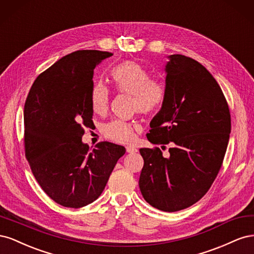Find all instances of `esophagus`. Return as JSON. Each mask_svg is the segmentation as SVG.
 I'll use <instances>...</instances> for the list:
<instances>
[{
  "label": "esophagus",
  "mask_w": 254,
  "mask_h": 254,
  "mask_svg": "<svg viewBox=\"0 0 254 254\" xmlns=\"http://www.w3.org/2000/svg\"><path fill=\"white\" fill-rule=\"evenodd\" d=\"M126 151H127L128 153H134V152L137 151V149L134 148V147H131V146H127V147H126Z\"/></svg>",
  "instance_id": "obj_1"
}]
</instances>
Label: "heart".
Masks as SVG:
<instances>
[{
	"mask_svg": "<svg viewBox=\"0 0 254 254\" xmlns=\"http://www.w3.org/2000/svg\"><path fill=\"white\" fill-rule=\"evenodd\" d=\"M114 88L119 92L133 95V108L141 113L150 114L162 106L165 90L162 83L152 80L150 73L136 61H124L111 71ZM110 93L103 82H96L91 88L90 104L92 111L103 115L109 108ZM108 139L118 143H130L134 137L133 126L128 122L113 120L103 127Z\"/></svg>",
	"mask_w": 254,
	"mask_h": 254,
	"instance_id": "b5f03b06",
	"label": "heart"
}]
</instances>
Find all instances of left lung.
<instances>
[{
    "label": "left lung",
    "mask_w": 254,
    "mask_h": 254,
    "mask_svg": "<svg viewBox=\"0 0 254 254\" xmlns=\"http://www.w3.org/2000/svg\"><path fill=\"white\" fill-rule=\"evenodd\" d=\"M165 98L150 122L147 139L168 144L141 148L144 159L139 186L144 199L164 212L180 211L201 199L220 170L231 132V118L217 81L198 61L168 56Z\"/></svg>",
    "instance_id": "left-lung-1"
}]
</instances>
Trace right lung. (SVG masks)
I'll return each mask as SVG.
<instances>
[{"label": "right lung", "mask_w": 254, "mask_h": 254, "mask_svg": "<svg viewBox=\"0 0 254 254\" xmlns=\"http://www.w3.org/2000/svg\"><path fill=\"white\" fill-rule=\"evenodd\" d=\"M76 51L38 76L24 106L25 156L36 180L54 201L87 205L101 196L123 146L101 142L93 150L81 137L93 125L90 92L96 65L112 56Z\"/></svg>", "instance_id": "add662e5"}]
</instances>
